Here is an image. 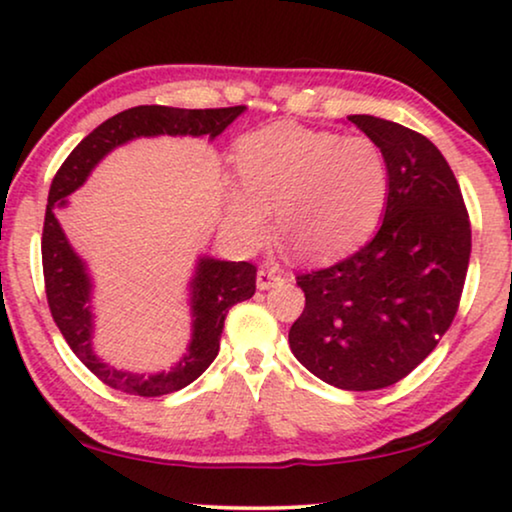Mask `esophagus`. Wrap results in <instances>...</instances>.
Masks as SVG:
<instances>
[{
	"label": "esophagus",
	"instance_id": "esophagus-1",
	"mask_svg": "<svg viewBox=\"0 0 512 512\" xmlns=\"http://www.w3.org/2000/svg\"><path fill=\"white\" fill-rule=\"evenodd\" d=\"M287 276L282 273L278 266H271V269H262L257 273V289H271L278 282H285Z\"/></svg>",
	"mask_w": 512,
	"mask_h": 512
}]
</instances>
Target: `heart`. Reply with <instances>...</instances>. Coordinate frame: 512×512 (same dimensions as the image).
<instances>
[{
  "instance_id": "b5f03b06",
  "label": "heart",
  "mask_w": 512,
  "mask_h": 512,
  "mask_svg": "<svg viewBox=\"0 0 512 512\" xmlns=\"http://www.w3.org/2000/svg\"><path fill=\"white\" fill-rule=\"evenodd\" d=\"M239 183H225V213L246 246L278 230L310 262L352 253L377 230L391 197V167L375 140L296 124H273L241 137Z\"/></svg>"
}]
</instances>
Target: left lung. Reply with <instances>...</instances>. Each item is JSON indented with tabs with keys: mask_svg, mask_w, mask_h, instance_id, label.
I'll list each match as a JSON object with an SVG mask.
<instances>
[{
	"mask_svg": "<svg viewBox=\"0 0 512 512\" xmlns=\"http://www.w3.org/2000/svg\"><path fill=\"white\" fill-rule=\"evenodd\" d=\"M347 121L386 154L391 197L358 253L296 278L305 308L289 329V347L326 384L377 391L421 365L451 326L471 225L451 165L427 137L372 114Z\"/></svg>",
	"mask_w": 512,
	"mask_h": 512,
	"instance_id": "1",
	"label": "left lung"
}]
</instances>
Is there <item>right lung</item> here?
<instances>
[{"mask_svg": "<svg viewBox=\"0 0 512 512\" xmlns=\"http://www.w3.org/2000/svg\"><path fill=\"white\" fill-rule=\"evenodd\" d=\"M243 112H246L243 105L220 110L140 105V108L124 110L94 128L71 151L52 181L41 241L48 305L52 319L73 354L110 388L142 395V398H158V395L181 391L183 386L193 384L218 356L227 312L234 303L246 301L255 294L257 269L248 262H227L211 255L197 257L193 276L188 280V305L193 319H190L186 354L170 370L147 372V375L114 368L94 349V278L85 259L75 253L68 236L61 230L55 211L68 207V195L85 186L94 167L117 147H124L140 137L158 135L216 140Z\"/></svg>", "mask_w": 512, "mask_h": 512, "instance_id": "right-lung-1", "label": "right lung"}]
</instances>
